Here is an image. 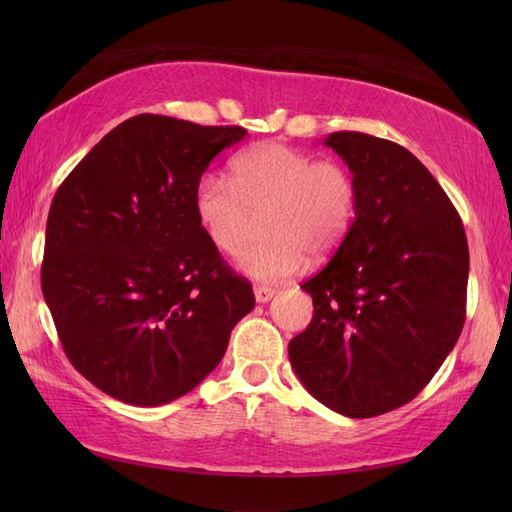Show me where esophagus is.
Masks as SVG:
<instances>
[{"label": "esophagus", "instance_id": "obj_1", "mask_svg": "<svg viewBox=\"0 0 512 512\" xmlns=\"http://www.w3.org/2000/svg\"><path fill=\"white\" fill-rule=\"evenodd\" d=\"M273 297H275V288H268V286H257L255 288V301L257 303H268Z\"/></svg>", "mask_w": 512, "mask_h": 512}]
</instances>
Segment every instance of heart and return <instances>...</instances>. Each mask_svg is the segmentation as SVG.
Segmentation results:
<instances>
[{
  "label": "heart",
  "mask_w": 512,
  "mask_h": 512,
  "mask_svg": "<svg viewBox=\"0 0 512 512\" xmlns=\"http://www.w3.org/2000/svg\"><path fill=\"white\" fill-rule=\"evenodd\" d=\"M356 206L358 184L350 169L281 143L239 151L231 178L209 171L193 189L195 220L220 253L237 250L262 213L264 235L242 246L235 266L264 284L299 275L308 253L332 255L350 233Z\"/></svg>",
  "instance_id": "heart-1"
}]
</instances>
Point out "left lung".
Returning <instances> with one entry per match:
<instances>
[{
    "label": "left lung",
    "instance_id": "obj_1",
    "mask_svg": "<svg viewBox=\"0 0 512 512\" xmlns=\"http://www.w3.org/2000/svg\"><path fill=\"white\" fill-rule=\"evenodd\" d=\"M354 173L356 217L339 250L301 288L314 317L288 345L301 385L347 418L416 398L458 343L469 244L458 211L422 162L391 140H323Z\"/></svg>",
    "mask_w": 512,
    "mask_h": 512
}]
</instances>
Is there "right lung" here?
I'll return each instance as SVG.
<instances>
[{
	"mask_svg": "<svg viewBox=\"0 0 512 512\" xmlns=\"http://www.w3.org/2000/svg\"><path fill=\"white\" fill-rule=\"evenodd\" d=\"M244 127L140 114L54 195L41 290L70 363L127 405L158 407L209 376L255 308L195 220L193 189Z\"/></svg>",
	"mask_w": 512,
	"mask_h": 512,
	"instance_id": "obj_1",
	"label": "right lung"
}]
</instances>
